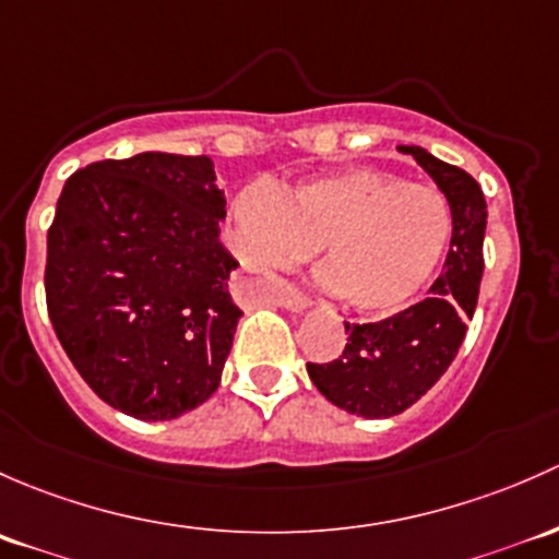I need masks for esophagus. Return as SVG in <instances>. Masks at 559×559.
Masks as SVG:
<instances>
[{
    "label": "esophagus",
    "mask_w": 559,
    "mask_h": 559,
    "mask_svg": "<svg viewBox=\"0 0 559 559\" xmlns=\"http://www.w3.org/2000/svg\"><path fill=\"white\" fill-rule=\"evenodd\" d=\"M274 301H277L280 307L290 309V312H304V309H307L309 304H312V298L304 296V293L296 290V287H293V285H285L277 293V298H274Z\"/></svg>",
    "instance_id": "esophagus-1"
}]
</instances>
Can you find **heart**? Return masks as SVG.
Returning a JSON list of instances; mask_svg holds the SVG:
<instances>
[{"mask_svg":"<svg viewBox=\"0 0 559 559\" xmlns=\"http://www.w3.org/2000/svg\"><path fill=\"white\" fill-rule=\"evenodd\" d=\"M231 215L250 266H296L320 247L322 285L366 318H393L412 307L454 234L452 204L439 188L366 166L280 191L241 188Z\"/></svg>","mask_w":559,"mask_h":559,"instance_id":"b5f03b06","label":"heart"}]
</instances>
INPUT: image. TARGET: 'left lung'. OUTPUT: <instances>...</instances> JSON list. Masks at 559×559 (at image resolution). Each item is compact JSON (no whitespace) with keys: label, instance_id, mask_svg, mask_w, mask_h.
I'll return each instance as SVG.
<instances>
[{"label":"left lung","instance_id":"obj_1","mask_svg":"<svg viewBox=\"0 0 559 559\" xmlns=\"http://www.w3.org/2000/svg\"><path fill=\"white\" fill-rule=\"evenodd\" d=\"M450 199L454 234L444 272L430 296L388 320L347 328V344L331 364H307L309 379L333 406L366 419H384L417 404L450 368L474 318L485 272L487 204L468 171L444 164L423 147L401 145Z\"/></svg>","mask_w":559,"mask_h":559}]
</instances>
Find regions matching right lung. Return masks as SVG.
<instances>
[{
	"label": "right lung",
	"mask_w": 559,
	"mask_h": 559,
	"mask_svg": "<svg viewBox=\"0 0 559 559\" xmlns=\"http://www.w3.org/2000/svg\"><path fill=\"white\" fill-rule=\"evenodd\" d=\"M223 217L206 155L96 160L67 180L45 298L61 347L105 404L155 423L217 390L241 318Z\"/></svg>",
	"instance_id": "obj_1"
}]
</instances>
